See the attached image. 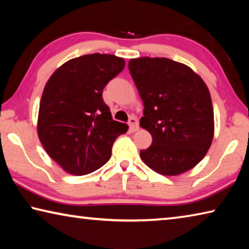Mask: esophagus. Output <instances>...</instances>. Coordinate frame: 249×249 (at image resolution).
I'll list each match as a JSON object with an SVG mask.
<instances>
[{
	"mask_svg": "<svg viewBox=\"0 0 249 249\" xmlns=\"http://www.w3.org/2000/svg\"><path fill=\"white\" fill-rule=\"evenodd\" d=\"M128 125H129V130H130V132H132V133L137 132L138 128H140V126H138V121H137L136 117H134V116H132V117H130V119H129Z\"/></svg>",
	"mask_w": 249,
	"mask_h": 249,
	"instance_id": "34e87169",
	"label": "esophagus"
}]
</instances>
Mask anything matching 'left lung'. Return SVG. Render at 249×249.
I'll return each mask as SVG.
<instances>
[{"label":"left lung","instance_id":"8db88e82","mask_svg":"<svg viewBox=\"0 0 249 249\" xmlns=\"http://www.w3.org/2000/svg\"><path fill=\"white\" fill-rule=\"evenodd\" d=\"M128 69L144 103L141 126L153 142L141 150L150 169L178 176L196 167L211 147L214 113L205 82L190 67L168 58L130 59Z\"/></svg>","mask_w":249,"mask_h":249}]
</instances>
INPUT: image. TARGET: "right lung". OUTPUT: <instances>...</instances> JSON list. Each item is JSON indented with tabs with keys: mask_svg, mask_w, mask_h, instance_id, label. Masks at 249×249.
<instances>
[{
	"mask_svg": "<svg viewBox=\"0 0 249 249\" xmlns=\"http://www.w3.org/2000/svg\"><path fill=\"white\" fill-rule=\"evenodd\" d=\"M124 67V59L114 54H84L65 62L46 83L37 134L49 157L68 174L98 170L111 158L114 141L127 132L102 98L104 87Z\"/></svg>",
	"mask_w": 249,
	"mask_h": 249,
	"instance_id": "obj_1",
	"label": "right lung"
}]
</instances>
